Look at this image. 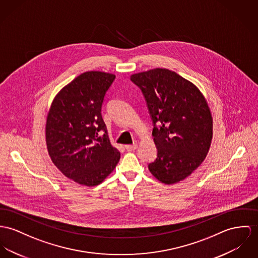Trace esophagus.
I'll return each instance as SVG.
<instances>
[{
	"instance_id": "34e87169",
	"label": "esophagus",
	"mask_w": 258,
	"mask_h": 258,
	"mask_svg": "<svg viewBox=\"0 0 258 258\" xmlns=\"http://www.w3.org/2000/svg\"><path fill=\"white\" fill-rule=\"evenodd\" d=\"M137 147H138L137 144H132V145H125V146H124V148H125L126 151H128V152L135 151V150L137 149Z\"/></svg>"
}]
</instances>
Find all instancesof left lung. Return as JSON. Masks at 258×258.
Masks as SVG:
<instances>
[{"mask_svg":"<svg viewBox=\"0 0 258 258\" xmlns=\"http://www.w3.org/2000/svg\"><path fill=\"white\" fill-rule=\"evenodd\" d=\"M152 119L157 157L150 173L171 184L188 177L209 150L212 117L199 88L175 72L155 69L133 75Z\"/></svg>","mask_w":258,"mask_h":258,"instance_id":"obj_1","label":"left lung"}]
</instances>
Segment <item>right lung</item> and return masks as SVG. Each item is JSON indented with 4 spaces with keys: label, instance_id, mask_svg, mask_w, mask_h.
<instances>
[{
    "label": "right lung",
    "instance_id": "obj_1",
    "mask_svg": "<svg viewBox=\"0 0 258 258\" xmlns=\"http://www.w3.org/2000/svg\"><path fill=\"white\" fill-rule=\"evenodd\" d=\"M115 79L112 74L86 72L64 86L51 105L46 122L49 155L66 177L80 184H99L119 162L101 114Z\"/></svg>",
    "mask_w": 258,
    "mask_h": 258
}]
</instances>
